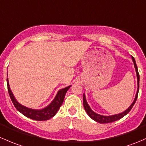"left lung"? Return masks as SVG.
I'll return each instance as SVG.
<instances>
[{
	"mask_svg": "<svg viewBox=\"0 0 146 146\" xmlns=\"http://www.w3.org/2000/svg\"><path fill=\"white\" fill-rule=\"evenodd\" d=\"M132 58V60L134 61V67L136 68V75H137V81H138V90H137V92H136V97H135L134 101H133L132 104L128 108V109H127L125 111H124L123 113H119V114H117V115H114L112 116H104V115H101L96 114L90 108V107L89 106L88 104L87 103V101H86V98L85 94H83V106H84V108H85V111L87 112V113L88 114V115L90 116L92 119H94L96 122H99V123H110V122H115V121L118 120V119H121L122 117H123L124 116H125L130 110H131L132 107L134 106L135 102H136V99H137L138 97V94H139V71H138V68H137V65L136 64V61H135L134 58Z\"/></svg>",
	"mask_w": 146,
	"mask_h": 146,
	"instance_id": "1",
	"label": "left lung"
}]
</instances>
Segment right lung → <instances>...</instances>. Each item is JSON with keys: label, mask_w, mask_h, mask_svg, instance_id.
Masks as SVG:
<instances>
[{"label": "right lung", "mask_w": 146, "mask_h": 146, "mask_svg": "<svg viewBox=\"0 0 146 146\" xmlns=\"http://www.w3.org/2000/svg\"><path fill=\"white\" fill-rule=\"evenodd\" d=\"M7 84L9 95H10V99H11L12 103H13L14 106H15V107L16 108V109L18 111L20 112L21 113H22V114L24 115H25L26 117L38 121L47 120V119H50V118H52L55 115L56 112L58 111V110L59 109L61 106L62 105L64 97H65L66 93V92L68 91V90L70 87V86H68V87H65V88L59 90L52 102L48 106L44 108V109L33 110L31 109V108H27V107L25 106H23L22 105H21L20 104H19V103L17 101L15 96H13V94L12 93L11 90H10L7 78Z\"/></svg>", "instance_id": "right-lung-1"}]
</instances>
